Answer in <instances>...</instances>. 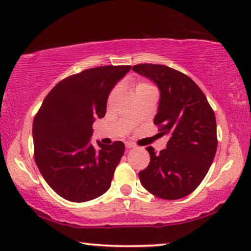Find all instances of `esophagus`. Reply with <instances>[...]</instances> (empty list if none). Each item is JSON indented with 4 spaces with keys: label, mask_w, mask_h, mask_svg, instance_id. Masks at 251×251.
I'll return each mask as SVG.
<instances>
[{
    "label": "esophagus",
    "mask_w": 251,
    "mask_h": 251,
    "mask_svg": "<svg viewBox=\"0 0 251 251\" xmlns=\"http://www.w3.org/2000/svg\"><path fill=\"white\" fill-rule=\"evenodd\" d=\"M135 147V144H133V143H126V148H134Z\"/></svg>",
    "instance_id": "1"
}]
</instances>
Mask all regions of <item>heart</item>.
<instances>
[{"instance_id":"b5f03b06","label":"heart","mask_w":251,"mask_h":251,"mask_svg":"<svg viewBox=\"0 0 251 251\" xmlns=\"http://www.w3.org/2000/svg\"><path fill=\"white\" fill-rule=\"evenodd\" d=\"M144 87H152V86H151V85H148V84L142 83V84H138L137 86H136V90H138V88H144Z\"/></svg>"}]
</instances>
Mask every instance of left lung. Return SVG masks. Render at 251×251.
Masks as SVG:
<instances>
[{
    "instance_id": "8db88e82",
    "label": "left lung",
    "mask_w": 251,
    "mask_h": 251,
    "mask_svg": "<svg viewBox=\"0 0 251 251\" xmlns=\"http://www.w3.org/2000/svg\"><path fill=\"white\" fill-rule=\"evenodd\" d=\"M133 71L152 80L160 99L154 124L169 135L165 150H146L151 161L138 173L144 188L175 201L193 193L207 175L217 151L215 113L202 91L188 76L165 65L138 64Z\"/></svg>"
}]
</instances>
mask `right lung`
Returning a JSON list of instances; mask_svg holds the SVG:
<instances>
[{
  "instance_id": "obj_1",
  "label": "right lung",
  "mask_w": 251,
  "mask_h": 251,
  "mask_svg": "<svg viewBox=\"0 0 251 251\" xmlns=\"http://www.w3.org/2000/svg\"><path fill=\"white\" fill-rule=\"evenodd\" d=\"M129 65L100 66L53 87L33 121L34 158L42 176L66 201L84 202L108 190L124 155L123 142L91 144L95 118L105 116L110 91Z\"/></svg>"
}]
</instances>
